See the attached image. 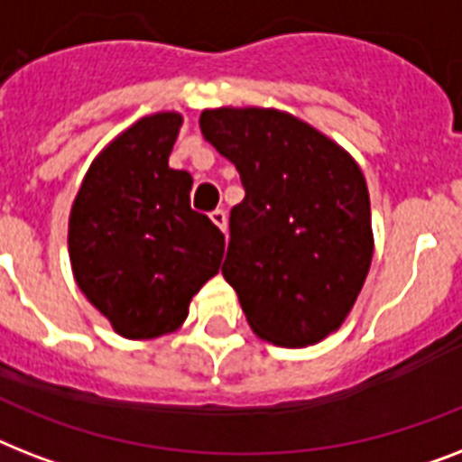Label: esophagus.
<instances>
[{
	"instance_id": "1",
	"label": "esophagus",
	"mask_w": 462,
	"mask_h": 462,
	"mask_svg": "<svg viewBox=\"0 0 462 462\" xmlns=\"http://www.w3.org/2000/svg\"><path fill=\"white\" fill-rule=\"evenodd\" d=\"M210 220H213V225H216V227H220V230H227V216H225V210H213V213H210Z\"/></svg>"
}]
</instances>
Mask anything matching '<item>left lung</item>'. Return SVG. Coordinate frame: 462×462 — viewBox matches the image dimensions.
Wrapping results in <instances>:
<instances>
[{"mask_svg":"<svg viewBox=\"0 0 462 462\" xmlns=\"http://www.w3.org/2000/svg\"><path fill=\"white\" fill-rule=\"evenodd\" d=\"M203 139L237 167L225 281L259 337L307 347L340 328L374 254L365 174L347 151L288 112L203 110Z\"/></svg>","mask_w":462,"mask_h":462,"instance_id":"obj_1","label":"left lung"}]
</instances>
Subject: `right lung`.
<instances>
[{
  "label": "right lung",
  "instance_id": "add662e5",
  "mask_svg": "<svg viewBox=\"0 0 462 462\" xmlns=\"http://www.w3.org/2000/svg\"><path fill=\"white\" fill-rule=\"evenodd\" d=\"M181 115L139 119L100 151L69 216V259L88 302L129 340L172 333L220 271L225 237L189 206L191 174L167 165Z\"/></svg>",
  "mask_w": 462,
  "mask_h": 462
}]
</instances>
